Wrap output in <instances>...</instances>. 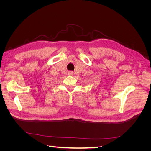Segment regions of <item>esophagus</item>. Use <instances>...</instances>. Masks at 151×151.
I'll use <instances>...</instances> for the list:
<instances>
[{
    "label": "esophagus",
    "instance_id": "esophagus-1",
    "mask_svg": "<svg viewBox=\"0 0 151 151\" xmlns=\"http://www.w3.org/2000/svg\"><path fill=\"white\" fill-rule=\"evenodd\" d=\"M68 74L70 75V76H73V74H74V72H73L72 71H68Z\"/></svg>",
    "mask_w": 151,
    "mask_h": 151
}]
</instances>
